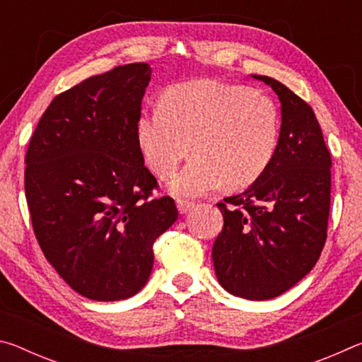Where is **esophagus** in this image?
I'll list each match as a JSON object with an SVG mask.
<instances>
[{
  "label": "esophagus",
  "instance_id": "1",
  "mask_svg": "<svg viewBox=\"0 0 362 362\" xmlns=\"http://www.w3.org/2000/svg\"><path fill=\"white\" fill-rule=\"evenodd\" d=\"M177 207H179L180 214H187L188 211H192L194 207L193 201H187V199H177Z\"/></svg>",
  "mask_w": 362,
  "mask_h": 362
}]
</instances>
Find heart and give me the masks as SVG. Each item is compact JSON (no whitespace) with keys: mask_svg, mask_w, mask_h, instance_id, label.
<instances>
[{"mask_svg":"<svg viewBox=\"0 0 362 362\" xmlns=\"http://www.w3.org/2000/svg\"><path fill=\"white\" fill-rule=\"evenodd\" d=\"M136 139L158 175L174 170L189 145L193 158L168 188L177 196H201L223 183L249 187L265 173L278 148L279 113L246 86L194 79L169 88L159 105L142 108Z\"/></svg>","mask_w":362,"mask_h":362,"instance_id":"heart-1","label":"heart"}]
</instances>
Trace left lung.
Instances as JSON below:
<instances>
[{
    "label": "left lung",
    "mask_w": 362,
    "mask_h": 362,
    "mask_svg": "<svg viewBox=\"0 0 362 362\" xmlns=\"http://www.w3.org/2000/svg\"><path fill=\"white\" fill-rule=\"evenodd\" d=\"M252 76L281 102L279 142L272 164L246 192L217 203L223 228L212 260L225 291L268 300L296 286L320 259L332 159L313 108L276 79Z\"/></svg>",
    "instance_id": "1"
}]
</instances>
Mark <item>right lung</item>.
I'll list each match as a JSON object with an SVG mask.
<instances>
[{
	"instance_id": "add662e5",
	"label": "right lung",
	"mask_w": 362,
	"mask_h": 362,
	"mask_svg": "<svg viewBox=\"0 0 362 362\" xmlns=\"http://www.w3.org/2000/svg\"><path fill=\"white\" fill-rule=\"evenodd\" d=\"M151 66H115L54 97L25 155V196L36 240L73 291L97 302L142 289L153 244L179 212L151 198L158 182L136 139Z\"/></svg>"
}]
</instances>
